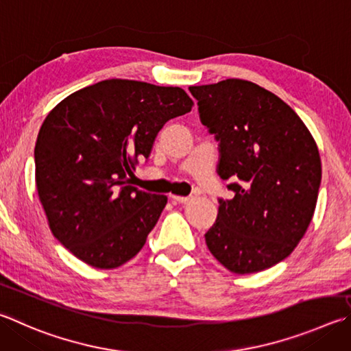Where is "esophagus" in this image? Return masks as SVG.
Returning a JSON list of instances; mask_svg holds the SVG:
<instances>
[{"mask_svg":"<svg viewBox=\"0 0 351 351\" xmlns=\"http://www.w3.org/2000/svg\"><path fill=\"white\" fill-rule=\"evenodd\" d=\"M171 201H175L178 204H187L190 201L189 196H176V195H171Z\"/></svg>","mask_w":351,"mask_h":351,"instance_id":"esophagus-1","label":"esophagus"}]
</instances>
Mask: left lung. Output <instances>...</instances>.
Listing matches in <instances>:
<instances>
[{
    "label": "left lung",
    "mask_w": 351,
    "mask_h": 351,
    "mask_svg": "<svg viewBox=\"0 0 351 351\" xmlns=\"http://www.w3.org/2000/svg\"><path fill=\"white\" fill-rule=\"evenodd\" d=\"M189 90L219 141L218 173L234 193L219 199L208 250L237 275L270 269L313 218L322 175L316 141L289 104L254 82L230 78Z\"/></svg>",
    "instance_id": "obj_1"
}]
</instances>
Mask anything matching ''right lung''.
<instances>
[{
	"label": "right lung",
	"mask_w": 351,
	"mask_h": 351,
	"mask_svg": "<svg viewBox=\"0 0 351 351\" xmlns=\"http://www.w3.org/2000/svg\"><path fill=\"white\" fill-rule=\"evenodd\" d=\"M192 107L180 87L106 80L50 110L35 144L36 190L50 232L82 263L117 269L144 247L167 196L133 187V170Z\"/></svg>",
	"instance_id": "right-lung-1"
}]
</instances>
